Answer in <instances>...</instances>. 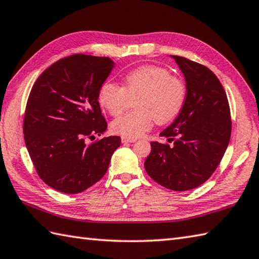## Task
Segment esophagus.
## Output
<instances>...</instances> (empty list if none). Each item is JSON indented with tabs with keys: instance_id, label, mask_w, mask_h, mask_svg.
Here are the masks:
<instances>
[{
	"instance_id": "1",
	"label": "esophagus",
	"mask_w": 259,
	"mask_h": 259,
	"mask_svg": "<svg viewBox=\"0 0 259 259\" xmlns=\"http://www.w3.org/2000/svg\"><path fill=\"white\" fill-rule=\"evenodd\" d=\"M121 141H122V144H134L137 140L136 139H131V138H125V137H122L121 138Z\"/></svg>"
}]
</instances>
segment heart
<instances>
[{"instance_id": "b5f03b06", "label": "heart", "mask_w": 259, "mask_h": 259, "mask_svg": "<svg viewBox=\"0 0 259 259\" xmlns=\"http://www.w3.org/2000/svg\"><path fill=\"white\" fill-rule=\"evenodd\" d=\"M185 97L183 80L157 65H142L130 71L124 75L123 87L111 81L103 82L98 93L100 106L111 115L122 113L137 100V111L120 115L111 122L113 134L131 139L149 131L155 120L166 123L174 119Z\"/></svg>"}]
</instances>
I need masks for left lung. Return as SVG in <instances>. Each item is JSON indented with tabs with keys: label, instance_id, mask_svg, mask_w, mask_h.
I'll return each instance as SVG.
<instances>
[{
	"label": "left lung",
	"instance_id": "8db88e82",
	"mask_svg": "<svg viewBox=\"0 0 259 259\" xmlns=\"http://www.w3.org/2000/svg\"><path fill=\"white\" fill-rule=\"evenodd\" d=\"M170 58L185 76L187 95L178 117L160 134L172 145L150 142L145 169L159 185L184 191L197 188L216 170L232 122L227 96L212 71L183 57Z\"/></svg>",
	"mask_w": 259,
	"mask_h": 259
}]
</instances>
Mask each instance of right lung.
<instances>
[{
    "instance_id": "right-lung-1",
    "label": "right lung",
    "mask_w": 259,
    "mask_h": 259,
    "mask_svg": "<svg viewBox=\"0 0 259 259\" xmlns=\"http://www.w3.org/2000/svg\"><path fill=\"white\" fill-rule=\"evenodd\" d=\"M115 63L109 58L74 54L38 76L26 103L23 134L37 175L51 188L79 194L107 172L117 136L87 144L107 130L98 93Z\"/></svg>"
}]
</instances>
